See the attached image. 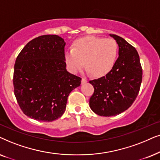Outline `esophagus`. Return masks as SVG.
Instances as JSON below:
<instances>
[{
  "label": "esophagus",
  "mask_w": 160,
  "mask_h": 160,
  "mask_svg": "<svg viewBox=\"0 0 160 160\" xmlns=\"http://www.w3.org/2000/svg\"><path fill=\"white\" fill-rule=\"evenodd\" d=\"M87 82V80L86 78H82V80H81V83L83 85V84H85V83H86Z\"/></svg>",
  "instance_id": "esophagus-1"
}]
</instances>
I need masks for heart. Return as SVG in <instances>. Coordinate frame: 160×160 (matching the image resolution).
<instances>
[{
  "label": "heart",
  "mask_w": 160,
  "mask_h": 160,
  "mask_svg": "<svg viewBox=\"0 0 160 160\" xmlns=\"http://www.w3.org/2000/svg\"><path fill=\"white\" fill-rule=\"evenodd\" d=\"M118 44L112 39L88 37L76 40L72 49L67 50L64 61L72 73L86 66L96 77L107 74L112 69L118 56Z\"/></svg>",
  "instance_id": "b5f03b06"
}]
</instances>
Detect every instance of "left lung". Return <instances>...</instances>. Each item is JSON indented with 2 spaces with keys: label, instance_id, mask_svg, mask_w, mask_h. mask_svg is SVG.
Masks as SVG:
<instances>
[{
  "label": "left lung",
  "instance_id": "left-lung-1",
  "mask_svg": "<svg viewBox=\"0 0 160 160\" xmlns=\"http://www.w3.org/2000/svg\"><path fill=\"white\" fill-rule=\"evenodd\" d=\"M118 45V58L112 69L102 78L90 80L94 92L89 100L91 109L101 116H114L128 109L139 93L142 67L139 55L122 37L110 34Z\"/></svg>",
  "mask_w": 160,
  "mask_h": 160
}]
</instances>
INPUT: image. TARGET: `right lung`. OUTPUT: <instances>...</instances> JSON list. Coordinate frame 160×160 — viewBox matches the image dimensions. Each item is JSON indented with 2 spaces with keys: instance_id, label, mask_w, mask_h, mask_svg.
I'll return each instance as SVG.
<instances>
[{
  "instance_id": "add662e5",
  "label": "right lung",
  "mask_w": 160,
  "mask_h": 160,
  "mask_svg": "<svg viewBox=\"0 0 160 160\" xmlns=\"http://www.w3.org/2000/svg\"><path fill=\"white\" fill-rule=\"evenodd\" d=\"M66 42L58 35H44L25 45L16 59L14 95L22 112L39 121L62 116L70 92L81 78L66 69Z\"/></svg>"
}]
</instances>
